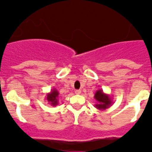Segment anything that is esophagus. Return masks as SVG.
<instances>
[{
  "instance_id": "34e87169",
  "label": "esophagus",
  "mask_w": 152,
  "mask_h": 152,
  "mask_svg": "<svg viewBox=\"0 0 152 152\" xmlns=\"http://www.w3.org/2000/svg\"><path fill=\"white\" fill-rule=\"evenodd\" d=\"M81 90H76V91H75V93H76V95H80V94H81Z\"/></svg>"
}]
</instances>
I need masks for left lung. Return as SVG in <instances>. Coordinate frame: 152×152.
<instances>
[{"label": "left lung", "instance_id": "1", "mask_svg": "<svg viewBox=\"0 0 152 152\" xmlns=\"http://www.w3.org/2000/svg\"><path fill=\"white\" fill-rule=\"evenodd\" d=\"M94 98L97 102V103L95 104V107L98 110H105V109L108 108L113 103L112 98H110V95L107 94H105L103 90L102 89L96 91Z\"/></svg>", "mask_w": 152, "mask_h": 152}]
</instances>
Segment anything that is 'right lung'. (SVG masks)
Instances as JSON below:
<instances>
[{
	"label": "right lung",
	"mask_w": 152,
	"mask_h": 152,
	"mask_svg": "<svg viewBox=\"0 0 152 152\" xmlns=\"http://www.w3.org/2000/svg\"><path fill=\"white\" fill-rule=\"evenodd\" d=\"M58 98H59V92H58V91L56 88H52L50 90V92L47 94L45 99L47 100L49 104L54 107L57 106L59 103Z\"/></svg>",
	"instance_id": "1"
}]
</instances>
